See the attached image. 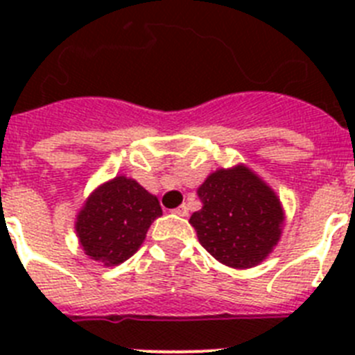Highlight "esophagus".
Listing matches in <instances>:
<instances>
[{"instance_id":"obj_1","label":"esophagus","mask_w":355,"mask_h":355,"mask_svg":"<svg viewBox=\"0 0 355 355\" xmlns=\"http://www.w3.org/2000/svg\"><path fill=\"white\" fill-rule=\"evenodd\" d=\"M175 215H180V216H187L188 215V206L187 205H181L180 208H175L174 209Z\"/></svg>"}]
</instances>
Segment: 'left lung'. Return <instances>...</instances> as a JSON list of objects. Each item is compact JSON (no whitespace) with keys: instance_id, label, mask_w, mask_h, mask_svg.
Here are the masks:
<instances>
[{"instance_id":"obj_1","label":"left lung","mask_w":355,"mask_h":355,"mask_svg":"<svg viewBox=\"0 0 355 355\" xmlns=\"http://www.w3.org/2000/svg\"><path fill=\"white\" fill-rule=\"evenodd\" d=\"M202 208L190 216L200 245L231 268H252L268 258L283 234L281 199L247 165L211 172L197 188Z\"/></svg>"}]
</instances>
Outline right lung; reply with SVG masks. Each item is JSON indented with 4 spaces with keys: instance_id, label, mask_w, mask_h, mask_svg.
Returning <instances> with one entry per match:
<instances>
[{
    "instance_id": "add662e5",
    "label": "right lung",
    "mask_w": 355,
    "mask_h": 355,
    "mask_svg": "<svg viewBox=\"0 0 355 355\" xmlns=\"http://www.w3.org/2000/svg\"><path fill=\"white\" fill-rule=\"evenodd\" d=\"M159 215L158 197L133 178L115 175L87 197L74 229L80 247L90 259L117 266L140 249L147 229Z\"/></svg>"
}]
</instances>
